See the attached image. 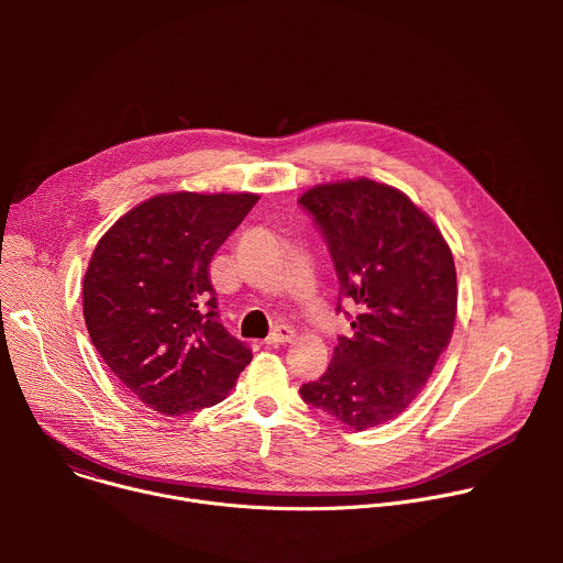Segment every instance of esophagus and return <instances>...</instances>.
I'll return each mask as SVG.
<instances>
[{"label": "esophagus", "mask_w": 563, "mask_h": 563, "mask_svg": "<svg viewBox=\"0 0 563 563\" xmlns=\"http://www.w3.org/2000/svg\"><path fill=\"white\" fill-rule=\"evenodd\" d=\"M294 330L291 328H287V325H278L267 339H265V343L267 345H274V347H278V345H287V343H291L294 341Z\"/></svg>", "instance_id": "1"}]
</instances>
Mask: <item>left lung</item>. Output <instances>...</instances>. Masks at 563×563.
Listing matches in <instances>:
<instances>
[{"label":"left lung","mask_w":563,"mask_h":563,"mask_svg":"<svg viewBox=\"0 0 563 563\" xmlns=\"http://www.w3.org/2000/svg\"><path fill=\"white\" fill-rule=\"evenodd\" d=\"M298 202L323 229L341 296L358 307L354 334L339 336L328 372L300 394L361 432L404 412L450 345L459 296L454 258L434 220L385 183L316 185Z\"/></svg>","instance_id":"left-lung-1"}]
</instances>
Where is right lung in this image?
<instances>
[{"instance_id": "right-lung-1", "label": "right lung", "mask_w": 563, "mask_h": 563, "mask_svg": "<svg viewBox=\"0 0 563 563\" xmlns=\"http://www.w3.org/2000/svg\"><path fill=\"white\" fill-rule=\"evenodd\" d=\"M258 194H157L100 238L82 283L87 330L109 369L157 415L220 400L252 350L227 334L209 263Z\"/></svg>"}]
</instances>
